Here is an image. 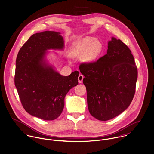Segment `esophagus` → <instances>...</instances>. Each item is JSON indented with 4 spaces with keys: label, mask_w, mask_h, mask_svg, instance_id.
<instances>
[{
    "label": "esophagus",
    "mask_w": 154,
    "mask_h": 154,
    "mask_svg": "<svg viewBox=\"0 0 154 154\" xmlns=\"http://www.w3.org/2000/svg\"><path fill=\"white\" fill-rule=\"evenodd\" d=\"M83 78H84V76L82 75V74H80L79 75V77H78V80H79V82L80 83H82L83 82Z\"/></svg>",
    "instance_id": "34e87169"
}]
</instances>
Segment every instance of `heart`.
I'll return each mask as SVG.
<instances>
[{"label": "heart", "mask_w": 154, "mask_h": 154, "mask_svg": "<svg viewBox=\"0 0 154 154\" xmlns=\"http://www.w3.org/2000/svg\"><path fill=\"white\" fill-rule=\"evenodd\" d=\"M102 50V44L97 39L91 36H85L75 42L71 50V55L74 57H84L87 62L94 61Z\"/></svg>", "instance_id": "b5f03b06"}]
</instances>
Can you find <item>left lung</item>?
I'll return each mask as SVG.
<instances>
[{
	"mask_svg": "<svg viewBox=\"0 0 154 154\" xmlns=\"http://www.w3.org/2000/svg\"><path fill=\"white\" fill-rule=\"evenodd\" d=\"M107 54L97 61L84 63L80 71L85 76L90 113L97 119H112L132 102L137 70L131 50L121 40L112 37Z\"/></svg>",
	"mask_w": 154,
	"mask_h": 154,
	"instance_id": "left-lung-1",
	"label": "left lung"
}]
</instances>
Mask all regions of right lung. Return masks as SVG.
Wrapping results in <instances>:
<instances>
[{"label":"right lung","instance_id":"1","mask_svg":"<svg viewBox=\"0 0 154 154\" xmlns=\"http://www.w3.org/2000/svg\"><path fill=\"white\" fill-rule=\"evenodd\" d=\"M64 48L60 32L47 31L32 35L17 54L15 85L24 109L33 116L57 119L63 110L67 93L79 83L78 71L61 75L46 59L48 50Z\"/></svg>","mask_w":154,"mask_h":154}]
</instances>
